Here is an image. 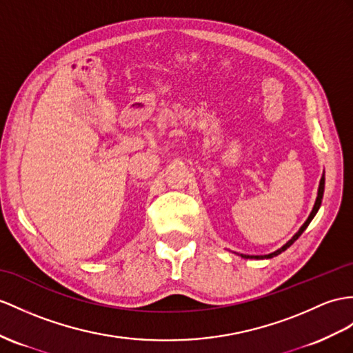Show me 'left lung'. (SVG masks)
<instances>
[{"label":"left lung","mask_w":353,"mask_h":353,"mask_svg":"<svg viewBox=\"0 0 353 353\" xmlns=\"http://www.w3.org/2000/svg\"><path fill=\"white\" fill-rule=\"evenodd\" d=\"M323 188H325V175H322V178H321V184H319V192H317V199H316V202H314V206H313V211L310 212V216H308V219H307V221L304 223L303 226H301V229L296 232L295 234V236L290 239L289 243H286L285 245H283L281 248H279L277 252H274V253H271V254H265V256H248V254H241L243 257H245V259H253V257H256V259H271V257H274V256H277V254H280L281 252H285L286 248H289L292 244H294L296 239L301 236V234H303V232L307 229V226L310 225V221L313 220V217L316 216V212L319 211V206H321V203H322V197H323Z\"/></svg>","instance_id":"left-lung-1"}]
</instances>
